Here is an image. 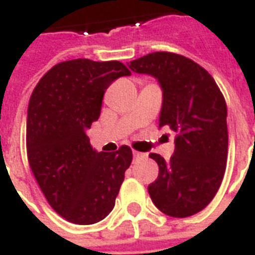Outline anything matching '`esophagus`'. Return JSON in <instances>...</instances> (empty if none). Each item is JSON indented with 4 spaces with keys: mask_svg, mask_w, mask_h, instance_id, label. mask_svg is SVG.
I'll return each mask as SVG.
<instances>
[{
    "mask_svg": "<svg viewBox=\"0 0 255 255\" xmlns=\"http://www.w3.org/2000/svg\"><path fill=\"white\" fill-rule=\"evenodd\" d=\"M142 156H144L142 154V152H137V151H133V158L135 159H137V158H142Z\"/></svg>",
    "mask_w": 255,
    "mask_h": 255,
    "instance_id": "obj_1",
    "label": "esophagus"
}]
</instances>
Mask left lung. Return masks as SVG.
Listing matches in <instances>:
<instances>
[{
	"mask_svg": "<svg viewBox=\"0 0 255 255\" xmlns=\"http://www.w3.org/2000/svg\"><path fill=\"white\" fill-rule=\"evenodd\" d=\"M129 69L150 74L163 90L159 128L175 132L174 154L150 158L159 174L148 185L152 203L173 218L197 214L218 193L228 152L227 105L212 75L189 58L158 51L129 62Z\"/></svg>",
	"mask_w": 255,
	"mask_h": 255,
	"instance_id": "obj_1",
	"label": "left lung"
}]
</instances>
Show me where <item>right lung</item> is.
I'll return each mask as SVG.
<instances>
[{
  "label": "right lung",
  "mask_w": 255,
  "mask_h": 255,
  "mask_svg": "<svg viewBox=\"0 0 255 255\" xmlns=\"http://www.w3.org/2000/svg\"><path fill=\"white\" fill-rule=\"evenodd\" d=\"M129 74L119 60L71 59L48 70L32 92L28 162L48 204L67 222L97 223L115 207L132 150L97 152L85 131L100 118L109 85Z\"/></svg>",
  "instance_id": "obj_1"
}]
</instances>
